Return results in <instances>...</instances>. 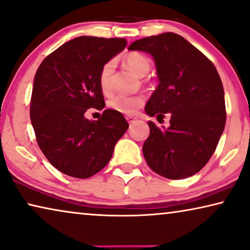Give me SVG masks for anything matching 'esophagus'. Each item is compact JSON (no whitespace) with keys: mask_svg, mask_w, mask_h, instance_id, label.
Listing matches in <instances>:
<instances>
[{"mask_svg":"<svg viewBox=\"0 0 250 250\" xmlns=\"http://www.w3.org/2000/svg\"><path fill=\"white\" fill-rule=\"evenodd\" d=\"M126 121H127L129 124H133V123H135L137 121V118L132 117V116H126Z\"/></svg>","mask_w":250,"mask_h":250,"instance_id":"obj_1","label":"esophagus"}]
</instances>
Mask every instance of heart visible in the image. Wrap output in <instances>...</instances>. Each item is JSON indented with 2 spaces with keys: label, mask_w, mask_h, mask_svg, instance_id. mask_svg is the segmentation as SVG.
<instances>
[{
  "label": "heart",
  "mask_w": 250,
  "mask_h": 250,
  "mask_svg": "<svg viewBox=\"0 0 250 250\" xmlns=\"http://www.w3.org/2000/svg\"><path fill=\"white\" fill-rule=\"evenodd\" d=\"M123 63L136 73L139 77H144L151 68V62L143 54L132 52L126 54L123 59ZM115 71L114 61H108L100 68L99 72V86L104 95H109L111 92V78ZM144 104V97L141 95L136 96H114L107 101V106L110 109L116 110L124 115H134Z\"/></svg>",
  "instance_id": "b5f03b06"
}]
</instances>
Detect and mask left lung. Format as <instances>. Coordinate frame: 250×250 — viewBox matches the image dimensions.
<instances>
[{
  "mask_svg": "<svg viewBox=\"0 0 250 250\" xmlns=\"http://www.w3.org/2000/svg\"><path fill=\"white\" fill-rule=\"evenodd\" d=\"M129 50L151 54L159 85L146 103L149 116L170 114L169 127L149 122L143 144L149 167L169 179L190 177L208 164L226 125L223 85L213 63L182 36L165 32L134 42Z\"/></svg>",
  "mask_w": 250,
  "mask_h": 250,
  "instance_id": "obj_1",
  "label": "left lung"
}]
</instances>
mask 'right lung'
<instances>
[{
    "mask_svg": "<svg viewBox=\"0 0 250 250\" xmlns=\"http://www.w3.org/2000/svg\"><path fill=\"white\" fill-rule=\"evenodd\" d=\"M126 44L124 38L81 36L49 54L36 72L30 100L36 140L47 160L65 175L84 179L99 172L128 128L113 109L104 110L98 121L84 117L89 108L104 109L100 68Z\"/></svg>",
    "mask_w": 250,
    "mask_h": 250,
    "instance_id": "right-lung-1",
    "label": "right lung"
}]
</instances>
